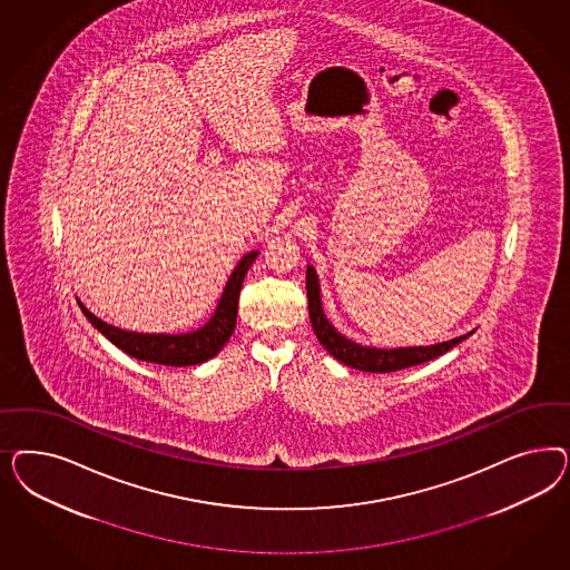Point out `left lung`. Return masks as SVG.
Masks as SVG:
<instances>
[{"instance_id": "left-lung-1", "label": "left lung", "mask_w": 570, "mask_h": 570, "mask_svg": "<svg viewBox=\"0 0 570 570\" xmlns=\"http://www.w3.org/2000/svg\"><path fill=\"white\" fill-rule=\"evenodd\" d=\"M307 298H309V317L313 332L317 341L334 355V360L345 363L348 367L362 370V372H374V374H384V372H397L403 367H412L420 363L431 362L434 357L448 353L449 348L460 345L466 341L472 332L464 336L451 338L445 343H436L429 346H397V348H379V346H365L343 336L338 330L334 328L322 307V288H320V277L313 265H307Z\"/></svg>"}]
</instances>
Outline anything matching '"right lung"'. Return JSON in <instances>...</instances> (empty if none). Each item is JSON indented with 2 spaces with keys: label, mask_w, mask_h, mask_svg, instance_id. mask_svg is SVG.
<instances>
[{
  "label": "right lung",
  "mask_w": 570,
  "mask_h": 570,
  "mask_svg": "<svg viewBox=\"0 0 570 570\" xmlns=\"http://www.w3.org/2000/svg\"><path fill=\"white\" fill-rule=\"evenodd\" d=\"M257 255L259 250H250L238 261L236 269L232 272V276L225 284L217 309L210 315V320L205 326L186 334H144V332L121 330L96 317L81 301H79V307L89 320V324L98 332H102L112 345L119 346L129 357H136L139 362L173 365V367L198 365L213 360L224 348L236 328L242 282L246 272L250 269L253 261L257 259Z\"/></svg>",
  "instance_id": "right-lung-1"
}]
</instances>
